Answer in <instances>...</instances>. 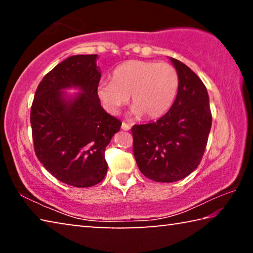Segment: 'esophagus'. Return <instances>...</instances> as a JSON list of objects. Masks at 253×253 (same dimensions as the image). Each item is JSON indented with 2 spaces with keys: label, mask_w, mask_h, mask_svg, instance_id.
<instances>
[{
  "label": "esophagus",
  "mask_w": 253,
  "mask_h": 253,
  "mask_svg": "<svg viewBox=\"0 0 253 253\" xmlns=\"http://www.w3.org/2000/svg\"><path fill=\"white\" fill-rule=\"evenodd\" d=\"M130 128H131V125H129V124H127L125 122L122 124V129L123 130H129Z\"/></svg>",
  "instance_id": "obj_1"
}]
</instances>
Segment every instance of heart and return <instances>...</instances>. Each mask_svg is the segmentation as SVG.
Segmentation results:
<instances>
[{"instance_id": "heart-1", "label": "heart", "mask_w": 253, "mask_h": 253, "mask_svg": "<svg viewBox=\"0 0 253 253\" xmlns=\"http://www.w3.org/2000/svg\"><path fill=\"white\" fill-rule=\"evenodd\" d=\"M178 74L165 62L130 60L115 68L111 81H101L97 95L110 114H118L129 101L131 114L157 118L173 105L178 90Z\"/></svg>"}]
</instances>
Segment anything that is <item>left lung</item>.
<instances>
[{
    "label": "left lung",
    "instance_id": "left-lung-1",
    "mask_svg": "<svg viewBox=\"0 0 253 253\" xmlns=\"http://www.w3.org/2000/svg\"><path fill=\"white\" fill-rule=\"evenodd\" d=\"M169 60L179 79L176 99L158 121L131 128L137 166L145 176L162 183L179 181L196 169L212 125L202 80L183 62Z\"/></svg>",
    "mask_w": 253,
    "mask_h": 253
}]
</instances>
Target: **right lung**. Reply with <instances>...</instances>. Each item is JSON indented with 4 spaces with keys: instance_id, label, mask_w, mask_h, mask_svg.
I'll return each instance as SVG.
<instances>
[{
    "instance_id": "obj_1",
    "label": "right lung",
    "mask_w": 253,
    "mask_h": 253,
    "mask_svg": "<svg viewBox=\"0 0 253 253\" xmlns=\"http://www.w3.org/2000/svg\"><path fill=\"white\" fill-rule=\"evenodd\" d=\"M97 54L72 55L48 72L30 114L34 152L45 169L75 187H89L107 174L105 151L122 122L102 109L97 95ZM77 87L69 96L63 90Z\"/></svg>"
}]
</instances>
